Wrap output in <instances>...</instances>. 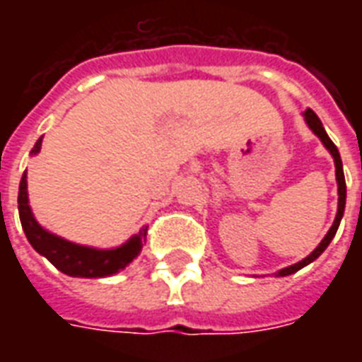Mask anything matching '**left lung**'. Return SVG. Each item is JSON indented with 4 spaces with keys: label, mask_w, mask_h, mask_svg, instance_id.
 Returning <instances> with one entry per match:
<instances>
[{
    "label": "left lung",
    "mask_w": 362,
    "mask_h": 362,
    "mask_svg": "<svg viewBox=\"0 0 362 362\" xmlns=\"http://www.w3.org/2000/svg\"><path fill=\"white\" fill-rule=\"evenodd\" d=\"M304 119H306L308 127H310L314 134L318 135L320 139H322V143L326 145V149L329 151V153H332V157H334L335 178H337V194H339V204H337V215H335L334 225H332V228L327 230V235L324 236V240L318 244V248L312 252L310 256H306L303 262H298V264H295V266L281 269V272H279L281 277H285V275H291V273H295V272H298V269H303L304 266H308L310 262H314V259L318 258L322 252L326 250L327 244L332 243V238H334L335 233H337V227H339V223H341L343 211H345V196H347V189H345V176H343V165H341V157H339V151H337V147L334 145V141H332V139L327 137L326 129H324L322 122H320V118L316 116V112L308 108V110L304 112Z\"/></svg>",
    "instance_id": "1"
}]
</instances>
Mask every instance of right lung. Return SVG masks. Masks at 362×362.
<instances>
[{
  "instance_id": "1",
  "label": "right lung",
  "mask_w": 362,
  "mask_h": 362,
  "mask_svg": "<svg viewBox=\"0 0 362 362\" xmlns=\"http://www.w3.org/2000/svg\"><path fill=\"white\" fill-rule=\"evenodd\" d=\"M42 145V137L36 141L30 153H38ZM19 217L23 230L27 235L28 243L33 244L38 254L48 258L58 267L59 272L71 275V277H106L112 273H118L124 269L127 264H132L134 258L141 252V246L147 240V227H143L137 235L127 240L124 246L114 248V250H96V248H87L79 244L67 243L64 238L56 235H50L44 230L30 213L27 196V173L23 174L19 184Z\"/></svg>"
}]
</instances>
